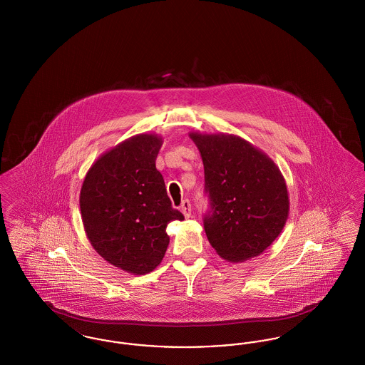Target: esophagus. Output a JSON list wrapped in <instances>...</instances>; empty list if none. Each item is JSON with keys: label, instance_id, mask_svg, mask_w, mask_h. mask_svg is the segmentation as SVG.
Masks as SVG:
<instances>
[{"label": "esophagus", "instance_id": "esophagus-1", "mask_svg": "<svg viewBox=\"0 0 365 365\" xmlns=\"http://www.w3.org/2000/svg\"><path fill=\"white\" fill-rule=\"evenodd\" d=\"M180 210H182V213H183V216L186 217V219H189L191 215V204L189 200H185L183 202H182V205H180Z\"/></svg>", "mask_w": 365, "mask_h": 365}]
</instances>
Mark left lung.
<instances>
[{
  "mask_svg": "<svg viewBox=\"0 0 365 365\" xmlns=\"http://www.w3.org/2000/svg\"><path fill=\"white\" fill-rule=\"evenodd\" d=\"M189 137L204 163L210 201L204 228L209 243L231 262L260 256L289 217V192L278 165L234 134L191 131Z\"/></svg>",
  "mask_w": 365,
  "mask_h": 365,
  "instance_id": "left-lung-1",
  "label": "left lung"
}]
</instances>
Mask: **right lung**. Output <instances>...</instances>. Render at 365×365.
<instances>
[{
    "label": "right lung",
    "mask_w": 365,
    "mask_h": 365,
    "mask_svg": "<svg viewBox=\"0 0 365 365\" xmlns=\"http://www.w3.org/2000/svg\"><path fill=\"white\" fill-rule=\"evenodd\" d=\"M161 145L157 134L123 140L93 163L81 189V215L91 246L134 275L156 268L170 243L168 223L185 219L173 208L157 171Z\"/></svg>",
    "instance_id": "add662e5"
}]
</instances>
